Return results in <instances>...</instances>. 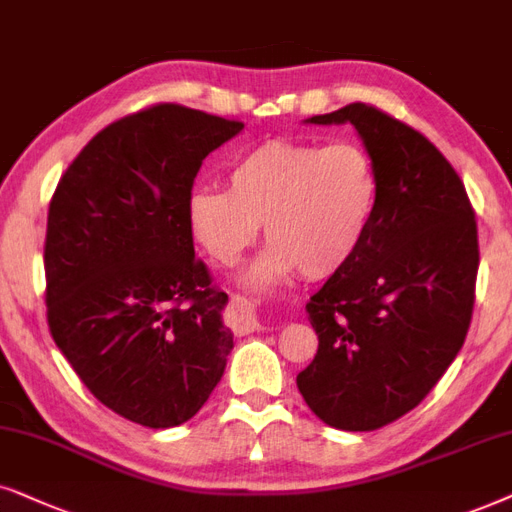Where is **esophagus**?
<instances>
[{"mask_svg": "<svg viewBox=\"0 0 512 512\" xmlns=\"http://www.w3.org/2000/svg\"><path fill=\"white\" fill-rule=\"evenodd\" d=\"M231 327H234L236 335H250V332H255L260 327L255 304H250L243 297H231Z\"/></svg>", "mask_w": 512, "mask_h": 512, "instance_id": "esophagus-1", "label": "esophagus"}]
</instances>
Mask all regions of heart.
<instances>
[{
  "instance_id": "obj_1",
  "label": "heart",
  "mask_w": 512,
  "mask_h": 512,
  "mask_svg": "<svg viewBox=\"0 0 512 512\" xmlns=\"http://www.w3.org/2000/svg\"><path fill=\"white\" fill-rule=\"evenodd\" d=\"M381 180L358 142L271 140L231 161L229 189L194 187L187 224L215 262L231 267L264 224L269 248L248 281L269 285L295 274L327 278L358 255L379 210Z\"/></svg>"
}]
</instances>
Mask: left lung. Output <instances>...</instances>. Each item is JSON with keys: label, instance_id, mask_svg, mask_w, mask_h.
<instances>
[{"label": "left lung", "instance_id": "8db88e82", "mask_svg": "<svg viewBox=\"0 0 512 512\" xmlns=\"http://www.w3.org/2000/svg\"><path fill=\"white\" fill-rule=\"evenodd\" d=\"M306 121L356 128L381 199L363 248L306 304L318 353L297 388L327 426L377 431L414 410L461 351L478 222L452 163L412 126L365 102Z\"/></svg>", "mask_w": 512, "mask_h": 512}]
</instances>
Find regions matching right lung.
Wrapping results in <instances>:
<instances>
[{
  "mask_svg": "<svg viewBox=\"0 0 512 512\" xmlns=\"http://www.w3.org/2000/svg\"><path fill=\"white\" fill-rule=\"evenodd\" d=\"M241 128L173 102L128 114L81 149L51 199V337L88 391L140 426L192 419L234 349L227 292L194 255L187 196Z\"/></svg>",
  "mask_w": 512,
  "mask_h": 512,
  "instance_id": "add662e5",
  "label": "right lung"
}]
</instances>
